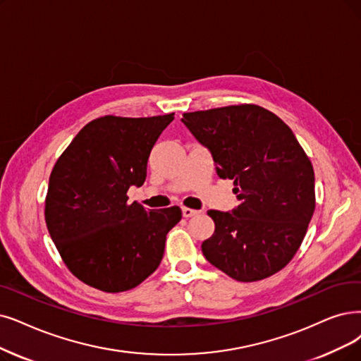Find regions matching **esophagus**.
Segmentation results:
<instances>
[{"label":"esophagus","mask_w":361,"mask_h":361,"mask_svg":"<svg viewBox=\"0 0 361 361\" xmlns=\"http://www.w3.org/2000/svg\"><path fill=\"white\" fill-rule=\"evenodd\" d=\"M182 214H183V218H192V216L198 214V210H194V209H190V207H183Z\"/></svg>","instance_id":"34e87169"}]
</instances>
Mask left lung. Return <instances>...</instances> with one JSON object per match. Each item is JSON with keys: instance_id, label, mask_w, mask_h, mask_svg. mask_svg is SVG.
Returning a JSON list of instances; mask_svg holds the SVG:
<instances>
[{"instance_id": "left-lung-1", "label": "left lung", "mask_w": 361, "mask_h": 361, "mask_svg": "<svg viewBox=\"0 0 361 361\" xmlns=\"http://www.w3.org/2000/svg\"><path fill=\"white\" fill-rule=\"evenodd\" d=\"M182 123L213 157L218 176L234 180L240 204L209 210L214 233L207 261L237 281H259L289 264L315 209L314 169L290 127L276 114L240 104L185 112Z\"/></svg>"}]
</instances>
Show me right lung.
Wrapping results in <instances>:
<instances>
[{"mask_svg":"<svg viewBox=\"0 0 361 361\" xmlns=\"http://www.w3.org/2000/svg\"><path fill=\"white\" fill-rule=\"evenodd\" d=\"M173 118L99 117L51 170L47 229L68 269L94 289L118 293L147 280L161 262L167 233L182 219L178 206L147 210L127 197L132 185L145 182L151 149Z\"/></svg>","mask_w":361,"mask_h":361,"instance_id":"add662e5","label":"right lung"}]
</instances>
